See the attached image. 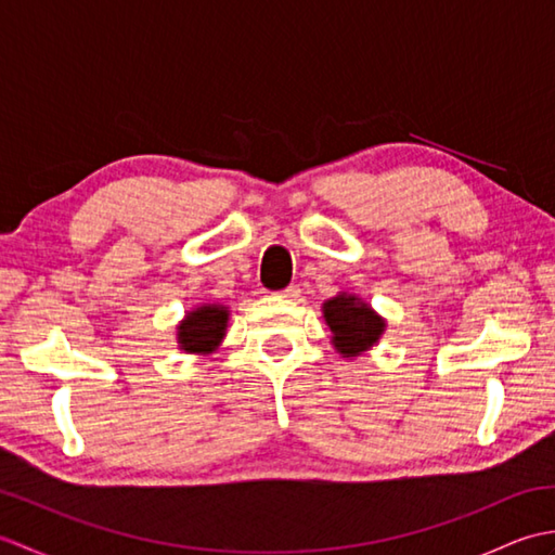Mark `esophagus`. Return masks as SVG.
Instances as JSON below:
<instances>
[{
	"instance_id": "34e87169",
	"label": "esophagus",
	"mask_w": 555,
	"mask_h": 555,
	"mask_svg": "<svg viewBox=\"0 0 555 555\" xmlns=\"http://www.w3.org/2000/svg\"><path fill=\"white\" fill-rule=\"evenodd\" d=\"M298 296H300L298 286H288L284 291H279V298H298Z\"/></svg>"
}]
</instances>
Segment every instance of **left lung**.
Returning a JSON list of instances; mask_svg holds the SVG:
<instances>
[{
	"mask_svg": "<svg viewBox=\"0 0 555 555\" xmlns=\"http://www.w3.org/2000/svg\"><path fill=\"white\" fill-rule=\"evenodd\" d=\"M324 320L334 334V346L344 358H356L379 340L384 320L356 296H338L324 302Z\"/></svg>",
	"mask_w": 555,
	"mask_h": 555,
	"instance_id": "8db88e82",
	"label": "left lung"
}]
</instances>
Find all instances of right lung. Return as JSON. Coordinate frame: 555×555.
I'll return each mask as SVG.
<instances>
[{"label":"right lung","instance_id":"1","mask_svg":"<svg viewBox=\"0 0 555 555\" xmlns=\"http://www.w3.org/2000/svg\"><path fill=\"white\" fill-rule=\"evenodd\" d=\"M229 310L221 305H203L185 317L179 326V344L188 352H209L219 346L227 332Z\"/></svg>","mask_w":555,"mask_h":555}]
</instances>
